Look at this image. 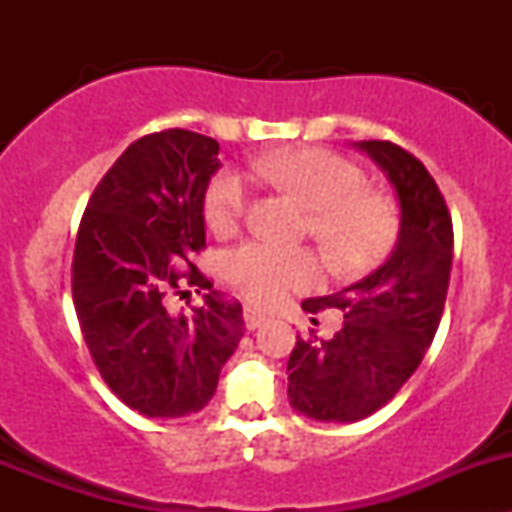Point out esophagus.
<instances>
[{
	"mask_svg": "<svg viewBox=\"0 0 512 512\" xmlns=\"http://www.w3.org/2000/svg\"><path fill=\"white\" fill-rule=\"evenodd\" d=\"M267 312L265 309H260V307H252V304H247L245 307V322H247V329H257V327H262V324L267 322Z\"/></svg>",
	"mask_w": 512,
	"mask_h": 512,
	"instance_id": "esophagus-1",
	"label": "esophagus"
}]
</instances>
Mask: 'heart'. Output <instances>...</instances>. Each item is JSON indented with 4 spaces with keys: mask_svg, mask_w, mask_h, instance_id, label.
Returning a JSON list of instances; mask_svg holds the SVG:
<instances>
[{
    "mask_svg": "<svg viewBox=\"0 0 512 512\" xmlns=\"http://www.w3.org/2000/svg\"><path fill=\"white\" fill-rule=\"evenodd\" d=\"M252 175L294 195L309 213L307 235L322 245L342 275L379 265L399 235V210L379 190L366 188L359 165L327 148H287L252 160ZM250 210V185L235 170H220L203 200L205 223L218 235L237 230ZM232 285L262 304L312 289L322 262L312 250H289L252 240L225 260Z\"/></svg>",
    "mask_w": 512,
    "mask_h": 512,
    "instance_id": "obj_1",
    "label": "heart"
}]
</instances>
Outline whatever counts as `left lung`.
I'll return each instance as SVG.
<instances>
[{
    "instance_id": "8db88e82",
    "label": "left lung",
    "mask_w": 512,
    "mask_h": 512,
    "mask_svg": "<svg viewBox=\"0 0 512 512\" xmlns=\"http://www.w3.org/2000/svg\"><path fill=\"white\" fill-rule=\"evenodd\" d=\"M356 146L396 188L401 230L379 270L342 292L302 302L309 314L339 309L344 317L332 339L309 332L289 354V404L314 421H361L394 399L436 337L451 280V213L426 165L391 141Z\"/></svg>"
}]
</instances>
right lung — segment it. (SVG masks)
I'll use <instances>...</instances> for the list:
<instances>
[{"label": "right lung", "instance_id": "right-lung-1", "mask_svg": "<svg viewBox=\"0 0 512 512\" xmlns=\"http://www.w3.org/2000/svg\"><path fill=\"white\" fill-rule=\"evenodd\" d=\"M218 151L185 128L138 138L96 185L76 235L71 294L84 342L108 389L148 418L205 409L245 334L242 304L190 260L205 247ZM185 286L208 288L206 304L170 313L167 299Z\"/></svg>", "mask_w": 512, "mask_h": 512}]
</instances>
